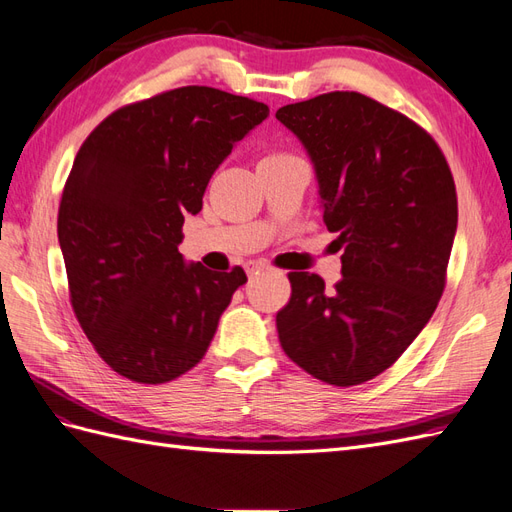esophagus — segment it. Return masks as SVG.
Instances as JSON below:
<instances>
[{"label":"esophagus","instance_id":"esophagus-1","mask_svg":"<svg viewBox=\"0 0 512 512\" xmlns=\"http://www.w3.org/2000/svg\"><path fill=\"white\" fill-rule=\"evenodd\" d=\"M262 271H267V265H262V262H250V265H247V275L250 277H256Z\"/></svg>","mask_w":512,"mask_h":512}]
</instances>
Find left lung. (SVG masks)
<instances>
[{"label":"left lung","instance_id":"1","mask_svg":"<svg viewBox=\"0 0 512 512\" xmlns=\"http://www.w3.org/2000/svg\"><path fill=\"white\" fill-rule=\"evenodd\" d=\"M275 117L312 158L322 220L344 247L333 292L316 273H288L280 344L309 376L363 384L436 312L457 230L451 168L427 130L356 91L286 104Z\"/></svg>","mask_w":512,"mask_h":512}]
</instances>
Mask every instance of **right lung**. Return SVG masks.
Segmentation results:
<instances>
[{"label":"right lung","instance_id":"right-lung-1","mask_svg":"<svg viewBox=\"0 0 512 512\" xmlns=\"http://www.w3.org/2000/svg\"><path fill=\"white\" fill-rule=\"evenodd\" d=\"M269 106L188 85L126 104L76 153L57 237L74 316L119 376L164 384L203 359L245 271L185 265V215Z\"/></svg>","mask_w":512,"mask_h":512}]
</instances>
